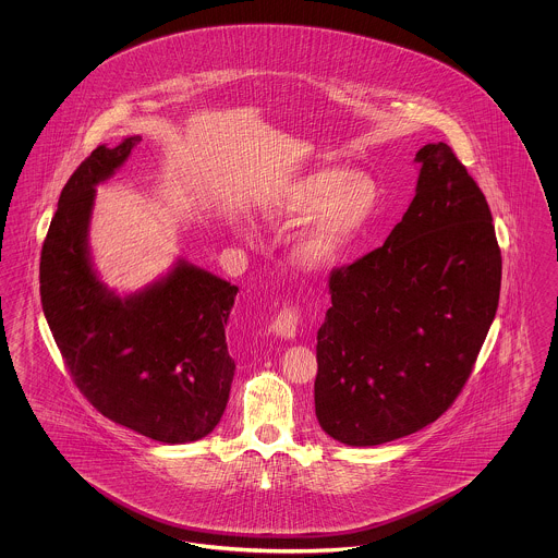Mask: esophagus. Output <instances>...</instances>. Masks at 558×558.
Returning <instances> with one entry per match:
<instances>
[{
    "instance_id": "obj_1",
    "label": "esophagus",
    "mask_w": 558,
    "mask_h": 558,
    "mask_svg": "<svg viewBox=\"0 0 558 558\" xmlns=\"http://www.w3.org/2000/svg\"><path fill=\"white\" fill-rule=\"evenodd\" d=\"M296 326H299L296 310L294 307H284V310H280V314L274 319L271 330L276 332V337L292 339L296 335Z\"/></svg>"
}]
</instances>
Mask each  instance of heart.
Masks as SVG:
<instances>
[{"instance_id": "obj_1", "label": "heart", "mask_w": 558, "mask_h": 558, "mask_svg": "<svg viewBox=\"0 0 558 558\" xmlns=\"http://www.w3.org/2000/svg\"><path fill=\"white\" fill-rule=\"evenodd\" d=\"M380 205V187L368 171H343L335 165L310 169L271 192L264 219L292 228L311 219L294 242L301 266H335L371 226Z\"/></svg>"}]
</instances>
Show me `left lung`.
<instances>
[{
	"label": "left lung",
	"instance_id": "1",
	"mask_svg": "<svg viewBox=\"0 0 558 558\" xmlns=\"http://www.w3.org/2000/svg\"><path fill=\"white\" fill-rule=\"evenodd\" d=\"M416 162V196L385 244L328 280L314 398L319 426L345 446L435 423L496 318L502 255L481 187L444 142Z\"/></svg>",
	"mask_w": 558,
	"mask_h": 558
}]
</instances>
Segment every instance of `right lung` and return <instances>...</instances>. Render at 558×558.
<instances>
[{
    "label": "right lung",
    "mask_w": 558,
    "mask_h": 558,
    "mask_svg": "<svg viewBox=\"0 0 558 558\" xmlns=\"http://www.w3.org/2000/svg\"><path fill=\"white\" fill-rule=\"evenodd\" d=\"M140 140L98 146L62 187L41 248L39 292L85 399L112 423L175 446L209 435L226 410L236 371L226 326L239 287L186 259L125 296L100 282L87 246L96 186Z\"/></svg>",
    "instance_id": "1"
}]
</instances>
